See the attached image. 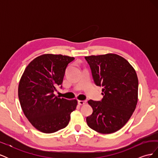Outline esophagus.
Listing matches in <instances>:
<instances>
[{"label": "esophagus", "mask_w": 158, "mask_h": 158, "mask_svg": "<svg viewBox=\"0 0 158 158\" xmlns=\"http://www.w3.org/2000/svg\"><path fill=\"white\" fill-rule=\"evenodd\" d=\"M78 103L80 106H83V105L86 103V101H84V100H78Z\"/></svg>", "instance_id": "34e87169"}]
</instances>
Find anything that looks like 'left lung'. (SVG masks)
Wrapping results in <instances>:
<instances>
[{"label": "left lung", "mask_w": 158, "mask_h": 158, "mask_svg": "<svg viewBox=\"0 0 158 158\" xmlns=\"http://www.w3.org/2000/svg\"><path fill=\"white\" fill-rule=\"evenodd\" d=\"M96 85L102 86V101H88L93 113L87 117L89 128L102 134L121 129L135 111L138 102L136 71L123 57L116 54L85 56Z\"/></svg>", "instance_id": "left-lung-1"}]
</instances>
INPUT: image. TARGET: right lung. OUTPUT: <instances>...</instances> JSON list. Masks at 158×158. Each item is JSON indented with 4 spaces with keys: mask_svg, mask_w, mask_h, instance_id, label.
I'll return each instance as SVG.
<instances>
[{
    "mask_svg": "<svg viewBox=\"0 0 158 158\" xmlns=\"http://www.w3.org/2000/svg\"><path fill=\"white\" fill-rule=\"evenodd\" d=\"M74 57L45 54L27 65L18 85L22 111L31 125L44 133H53L68 125L77 101L59 98L56 86L62 88L65 71Z\"/></svg>",
    "mask_w": 158,
    "mask_h": 158,
    "instance_id": "add662e5",
    "label": "right lung"
}]
</instances>
